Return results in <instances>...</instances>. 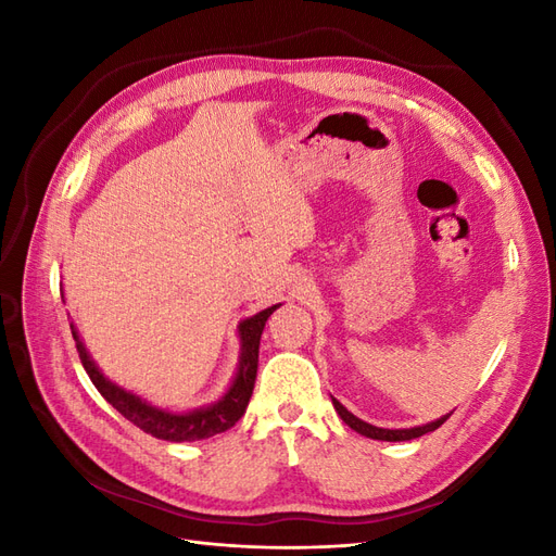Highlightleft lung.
I'll return each mask as SVG.
<instances>
[{
	"mask_svg": "<svg viewBox=\"0 0 556 556\" xmlns=\"http://www.w3.org/2000/svg\"><path fill=\"white\" fill-rule=\"evenodd\" d=\"M331 403H333L336 413L341 415V419H343V422H345L350 429H355L357 433L366 435V439H374V441H390V443L419 439V435H425V433H429V431H435V429H439V427L445 422V419L452 415V413H447V415H443V417H439V419H433V422L422 425V427H410V429H382V427H374V425L364 422V419H359L357 415H352V413L343 406V403H341V401H336L333 396H331Z\"/></svg>",
	"mask_w": 556,
	"mask_h": 556,
	"instance_id": "obj_1",
	"label": "left lung"
}]
</instances>
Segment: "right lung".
Listing matches in <instances>:
<instances>
[{
    "instance_id": "obj_1",
    "label": "right lung",
    "mask_w": 556,
    "mask_h": 556,
    "mask_svg": "<svg viewBox=\"0 0 556 556\" xmlns=\"http://www.w3.org/2000/svg\"><path fill=\"white\" fill-rule=\"evenodd\" d=\"M280 308V304L264 308L257 315L245 317L239 323V339H241V355L237 364V374L231 378V384L227 387V392L217 399L215 403H208V406H201L188 413H174L169 408H157L153 403H148L139 394H134L125 387L111 382L102 368L94 364L90 357V352L83 343L78 329L72 327V336L76 341L78 357L83 362V368H86L92 384L99 390L111 406L127 417L131 425H137L146 433L155 435L160 441H172V443H182V441H204L211 439L215 433H223L231 429L239 422L241 415L248 408V401L252 396V387H255L257 378V359H260V339L266 319L271 317V313Z\"/></svg>"
}]
</instances>
